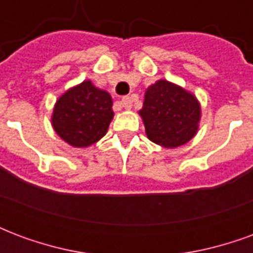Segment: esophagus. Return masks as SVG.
I'll list each match as a JSON object with an SVG mask.
<instances>
[{
  "instance_id": "esophagus-1",
  "label": "esophagus",
  "mask_w": 253,
  "mask_h": 253,
  "mask_svg": "<svg viewBox=\"0 0 253 253\" xmlns=\"http://www.w3.org/2000/svg\"><path fill=\"white\" fill-rule=\"evenodd\" d=\"M121 104H122V107H125L126 110H128V108H131V107H132L131 97H128V96H125V97L122 99Z\"/></svg>"
}]
</instances>
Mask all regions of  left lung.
Wrapping results in <instances>:
<instances>
[{
  "instance_id": "8db88e82",
  "label": "left lung",
  "mask_w": 253,
  "mask_h": 253,
  "mask_svg": "<svg viewBox=\"0 0 253 253\" xmlns=\"http://www.w3.org/2000/svg\"><path fill=\"white\" fill-rule=\"evenodd\" d=\"M139 115L152 142L164 148H177L198 131L201 105L186 89L160 80L146 90Z\"/></svg>"
}]
</instances>
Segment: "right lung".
<instances>
[{
    "label": "right lung",
    "mask_w": 253,
    "mask_h": 253,
    "mask_svg": "<svg viewBox=\"0 0 253 253\" xmlns=\"http://www.w3.org/2000/svg\"><path fill=\"white\" fill-rule=\"evenodd\" d=\"M112 118L110 93L84 81L57 100L51 123L65 142L74 148H86L104 137Z\"/></svg>",
    "instance_id": "add662e5"
}]
</instances>
